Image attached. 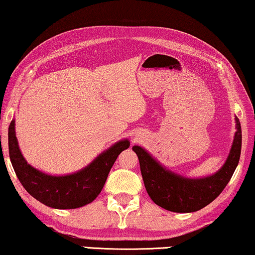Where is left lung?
Wrapping results in <instances>:
<instances>
[{
    "label": "left lung",
    "mask_w": 255,
    "mask_h": 255,
    "mask_svg": "<svg viewBox=\"0 0 255 255\" xmlns=\"http://www.w3.org/2000/svg\"><path fill=\"white\" fill-rule=\"evenodd\" d=\"M236 132L226 162L215 173L202 178H187L163 166L144 148L133 146L139 158L146 190L152 202L171 212L190 213L212 203L232 179L242 149V128L235 116Z\"/></svg>",
    "instance_id": "1"
}]
</instances>
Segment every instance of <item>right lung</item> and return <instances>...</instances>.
I'll return each instance as SVG.
<instances>
[{
    "label": "right lung",
    "mask_w": 255,
    "mask_h": 255,
    "mask_svg": "<svg viewBox=\"0 0 255 255\" xmlns=\"http://www.w3.org/2000/svg\"><path fill=\"white\" fill-rule=\"evenodd\" d=\"M128 147V139L119 140L82 170L69 174L52 175L27 163L19 149L15 121H11L9 125V155L19 181L27 193L52 209H77L95 201L103 190L116 158Z\"/></svg>",
    "instance_id": "1"
}]
</instances>
